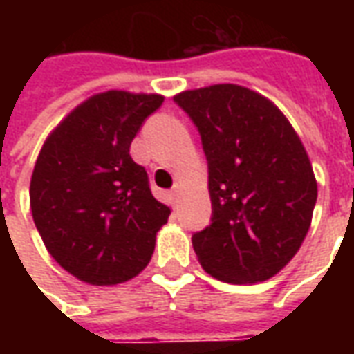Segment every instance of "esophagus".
I'll return each mask as SVG.
<instances>
[{
    "label": "esophagus",
    "instance_id": "34e87169",
    "mask_svg": "<svg viewBox=\"0 0 354 354\" xmlns=\"http://www.w3.org/2000/svg\"><path fill=\"white\" fill-rule=\"evenodd\" d=\"M170 193H172V197H174V199H176L178 195H180V184L174 185V187H172V192H170Z\"/></svg>",
    "mask_w": 354,
    "mask_h": 354
}]
</instances>
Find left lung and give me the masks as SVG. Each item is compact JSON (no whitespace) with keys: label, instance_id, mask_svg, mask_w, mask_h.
Returning <instances> with one entry per match:
<instances>
[{"label":"left lung","instance_id":"left-lung-1","mask_svg":"<svg viewBox=\"0 0 354 354\" xmlns=\"http://www.w3.org/2000/svg\"><path fill=\"white\" fill-rule=\"evenodd\" d=\"M199 129L212 222L192 237L203 269L231 284L271 279L311 227L317 180L294 127L256 91L222 83L174 96Z\"/></svg>","mask_w":354,"mask_h":354}]
</instances>
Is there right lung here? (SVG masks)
Wrapping results in <instances>:
<instances>
[{
    "label": "right lung",
    "instance_id": "obj_1",
    "mask_svg": "<svg viewBox=\"0 0 354 354\" xmlns=\"http://www.w3.org/2000/svg\"><path fill=\"white\" fill-rule=\"evenodd\" d=\"M161 94L106 91L81 102L37 155L30 208L49 254L75 279L113 286L144 271L170 208L155 199L131 142Z\"/></svg>",
    "mask_w": 354,
    "mask_h": 354
}]
</instances>
